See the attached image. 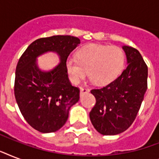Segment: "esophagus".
Segmentation results:
<instances>
[{"instance_id":"esophagus-1","label":"esophagus","mask_w":159,"mask_h":159,"mask_svg":"<svg viewBox=\"0 0 159 159\" xmlns=\"http://www.w3.org/2000/svg\"><path fill=\"white\" fill-rule=\"evenodd\" d=\"M80 92H81V95L86 94V93H88L90 92L89 89H87V88H85V87H81L80 88Z\"/></svg>"}]
</instances>
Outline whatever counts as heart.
<instances>
[{"mask_svg": "<svg viewBox=\"0 0 159 159\" xmlns=\"http://www.w3.org/2000/svg\"><path fill=\"white\" fill-rule=\"evenodd\" d=\"M125 53L117 46L90 43L76 52V57H68L65 66L69 80L78 84L87 72L95 84L111 82L123 69Z\"/></svg>", "mask_w": 159, "mask_h": 159, "instance_id": "b5f03b06", "label": "heart"}]
</instances>
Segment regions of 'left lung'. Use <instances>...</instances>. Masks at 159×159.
Returning a JSON list of instances; mask_svg holds the SVG:
<instances>
[{"mask_svg": "<svg viewBox=\"0 0 159 159\" xmlns=\"http://www.w3.org/2000/svg\"><path fill=\"white\" fill-rule=\"evenodd\" d=\"M128 66L113 82L92 89L96 105L90 112L94 128L103 135H115L133 124L148 88V67L136 48L123 46Z\"/></svg>", "mask_w": 159, "mask_h": 159, "instance_id": "8db88e82", "label": "left lung"}]
</instances>
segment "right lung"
<instances>
[{
  "mask_svg": "<svg viewBox=\"0 0 159 159\" xmlns=\"http://www.w3.org/2000/svg\"><path fill=\"white\" fill-rule=\"evenodd\" d=\"M80 43L70 35L40 38L30 43L16 66L15 97L27 123L41 133H52L64 125L70 108L79 101L80 90L71 84L65 62ZM48 51L60 56V63L49 72H42L36 57Z\"/></svg>",
  "mask_w": 159,
  "mask_h": 159,
  "instance_id": "1",
  "label": "right lung"
}]
</instances>
